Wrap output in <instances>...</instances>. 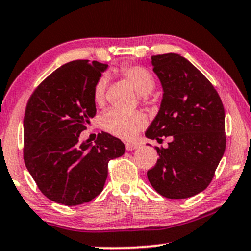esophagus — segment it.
I'll return each instance as SVG.
<instances>
[{
	"mask_svg": "<svg viewBox=\"0 0 251 251\" xmlns=\"http://www.w3.org/2000/svg\"><path fill=\"white\" fill-rule=\"evenodd\" d=\"M125 147L127 151H134V149L138 148V145L134 144V142H126Z\"/></svg>",
	"mask_w": 251,
	"mask_h": 251,
	"instance_id": "esophagus-1",
	"label": "esophagus"
}]
</instances>
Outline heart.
Here are the masks:
<instances>
[{"instance_id": "1", "label": "heart", "mask_w": 251, "mask_h": 251, "mask_svg": "<svg viewBox=\"0 0 251 251\" xmlns=\"http://www.w3.org/2000/svg\"><path fill=\"white\" fill-rule=\"evenodd\" d=\"M120 75L134 88L138 94L147 98L148 94L153 91L155 80L151 73L141 66L124 65L119 69ZM107 76L103 75L98 78L94 88V100L97 105H103L105 102V90ZM100 125L106 132L122 139L134 138L142 128L147 125V117L141 111L123 112V111L110 109L100 117Z\"/></svg>"}]
</instances>
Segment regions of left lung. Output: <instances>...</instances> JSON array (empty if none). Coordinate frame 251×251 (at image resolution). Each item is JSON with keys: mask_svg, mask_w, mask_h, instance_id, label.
<instances>
[{"mask_svg": "<svg viewBox=\"0 0 251 251\" xmlns=\"http://www.w3.org/2000/svg\"><path fill=\"white\" fill-rule=\"evenodd\" d=\"M163 98L146 136L162 142L160 158L147 177L161 196L184 199L204 191L226 149L225 109L213 85L201 72L176 53L151 56Z\"/></svg>", "mask_w": 251, "mask_h": 251, "instance_id": "left-lung-1", "label": "left lung"}]
</instances>
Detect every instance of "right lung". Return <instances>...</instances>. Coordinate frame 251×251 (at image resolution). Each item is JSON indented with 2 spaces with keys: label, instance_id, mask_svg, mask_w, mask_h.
Segmentation results:
<instances>
[{
  "label": "right lung",
  "instance_id": "1",
  "mask_svg": "<svg viewBox=\"0 0 251 251\" xmlns=\"http://www.w3.org/2000/svg\"><path fill=\"white\" fill-rule=\"evenodd\" d=\"M105 63L74 60L38 85L24 116V162L44 196L75 206L102 192L107 163L125 153L120 139L102 132L78 142L96 115L94 88Z\"/></svg>",
  "mask_w": 251,
  "mask_h": 251
}]
</instances>
